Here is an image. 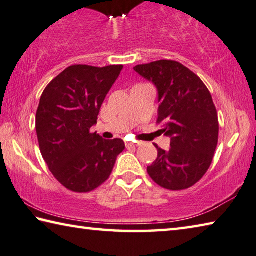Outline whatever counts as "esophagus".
Returning a JSON list of instances; mask_svg holds the SVG:
<instances>
[{"label": "esophagus", "mask_w": 256, "mask_h": 256, "mask_svg": "<svg viewBox=\"0 0 256 256\" xmlns=\"http://www.w3.org/2000/svg\"><path fill=\"white\" fill-rule=\"evenodd\" d=\"M140 145V142H126V146L127 147H138Z\"/></svg>", "instance_id": "obj_1"}]
</instances>
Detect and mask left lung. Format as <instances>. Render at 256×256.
I'll use <instances>...</instances> for the list:
<instances>
[{"label": "left lung", "instance_id": "8db88e82", "mask_svg": "<svg viewBox=\"0 0 256 256\" xmlns=\"http://www.w3.org/2000/svg\"><path fill=\"white\" fill-rule=\"evenodd\" d=\"M158 88L162 132L171 148H158L147 172L164 189L178 191L194 186L212 162L218 144V114L209 90L188 67L176 60H158L134 67Z\"/></svg>", "mask_w": 256, "mask_h": 256}]
</instances>
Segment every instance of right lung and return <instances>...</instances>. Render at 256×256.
Here are the masks:
<instances>
[{
	"instance_id": "obj_1",
	"label": "right lung",
	"mask_w": 256,
	"mask_h": 256,
	"mask_svg": "<svg viewBox=\"0 0 256 256\" xmlns=\"http://www.w3.org/2000/svg\"><path fill=\"white\" fill-rule=\"evenodd\" d=\"M122 65H73L56 76L40 98L36 130L42 155L56 180L74 192H90L108 180L124 150L122 140L91 132Z\"/></svg>"
}]
</instances>
